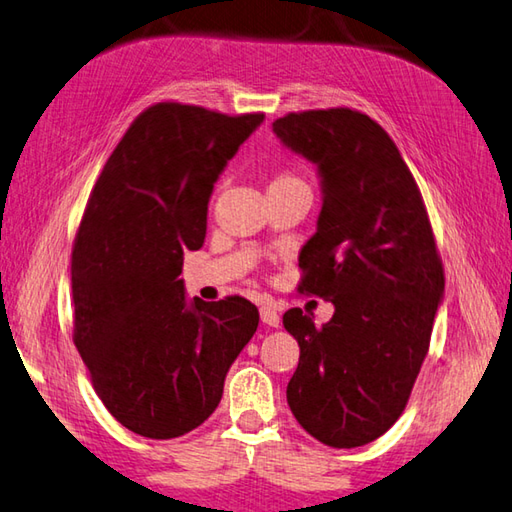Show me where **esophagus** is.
I'll return each instance as SVG.
<instances>
[{
  "label": "esophagus",
  "mask_w": 512,
  "mask_h": 512,
  "mask_svg": "<svg viewBox=\"0 0 512 512\" xmlns=\"http://www.w3.org/2000/svg\"><path fill=\"white\" fill-rule=\"evenodd\" d=\"M259 317H262V322L266 326H273V328H277L279 322H282V319H279V315H277V310L270 308V306L259 308Z\"/></svg>",
  "instance_id": "34e87169"
}]
</instances>
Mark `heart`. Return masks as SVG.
Here are the masks:
<instances>
[{
  "mask_svg": "<svg viewBox=\"0 0 512 512\" xmlns=\"http://www.w3.org/2000/svg\"><path fill=\"white\" fill-rule=\"evenodd\" d=\"M286 186H306V182L302 177H297L293 173H282V175H277L273 182H270L268 188H286Z\"/></svg>",
  "mask_w": 512,
  "mask_h": 512,
  "instance_id": "b5f03b06",
  "label": "heart"
}]
</instances>
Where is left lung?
<instances>
[{
    "instance_id": "1",
    "label": "left lung",
    "mask_w": 512,
    "mask_h": 512,
    "mask_svg": "<svg viewBox=\"0 0 512 512\" xmlns=\"http://www.w3.org/2000/svg\"><path fill=\"white\" fill-rule=\"evenodd\" d=\"M273 133L317 170L322 210L299 253V290L335 306L322 326L302 308L284 313L299 344L288 406L322 444L364 446L402 415L428 353L444 299L433 228L393 139L368 115L290 113Z\"/></svg>"
}]
</instances>
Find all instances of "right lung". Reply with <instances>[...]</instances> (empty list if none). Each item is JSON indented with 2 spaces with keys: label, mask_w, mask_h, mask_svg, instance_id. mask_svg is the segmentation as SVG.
<instances>
[{
  "label": "right lung",
  "mask_w": 512,
  "mask_h": 512,
  "mask_svg": "<svg viewBox=\"0 0 512 512\" xmlns=\"http://www.w3.org/2000/svg\"><path fill=\"white\" fill-rule=\"evenodd\" d=\"M264 122L162 102L139 115L90 193L70 259L75 346L119 424L148 439L202 426L255 335L244 297L188 299L184 253L206 237L219 175Z\"/></svg>",
  "instance_id": "right-lung-1"
}]
</instances>
